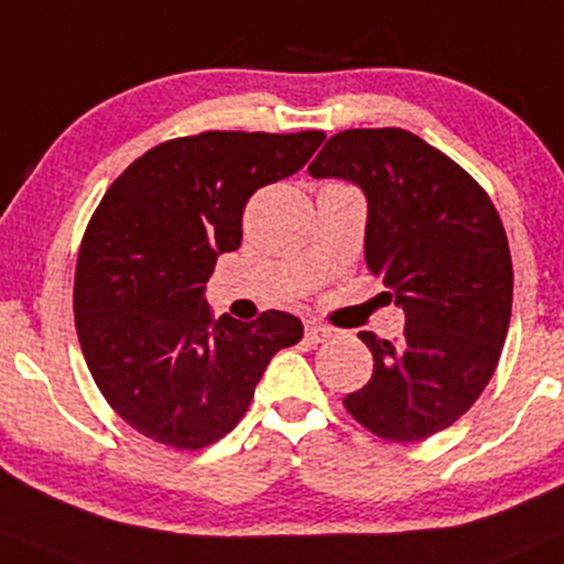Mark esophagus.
Wrapping results in <instances>:
<instances>
[{
    "label": "esophagus",
    "mask_w": 564,
    "mask_h": 564,
    "mask_svg": "<svg viewBox=\"0 0 564 564\" xmlns=\"http://www.w3.org/2000/svg\"><path fill=\"white\" fill-rule=\"evenodd\" d=\"M332 337H335V332H332L329 326L316 324V322L305 324V339H308L311 345H322V343H326V339H332Z\"/></svg>",
    "instance_id": "34e87169"
}]
</instances>
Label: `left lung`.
Masks as SVG:
<instances>
[{"mask_svg": "<svg viewBox=\"0 0 564 564\" xmlns=\"http://www.w3.org/2000/svg\"><path fill=\"white\" fill-rule=\"evenodd\" d=\"M311 177L368 200L366 263L405 311L400 339L360 332L373 356L347 413L387 442H421L478 400L512 314V259L495 204L460 164L400 128L332 135Z\"/></svg>", "mask_w": 564, "mask_h": 564, "instance_id": "1", "label": "left lung"}]
</instances>
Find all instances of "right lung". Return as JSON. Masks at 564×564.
Instances as JSON below:
<instances>
[{"label":"right lung","mask_w":564,"mask_h":564,"mask_svg":"<svg viewBox=\"0 0 564 564\" xmlns=\"http://www.w3.org/2000/svg\"><path fill=\"white\" fill-rule=\"evenodd\" d=\"M322 130H208L159 143L109 185L75 269V329L104 400L143 436L200 449L229 434L269 360L301 343V318H214L204 290L238 250L256 191L295 175Z\"/></svg>","instance_id":"right-lung-1"}]
</instances>
